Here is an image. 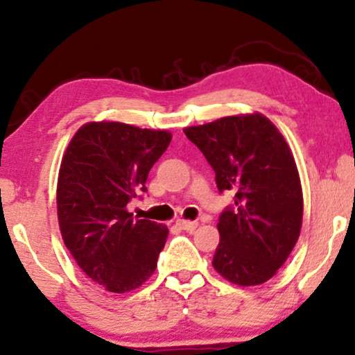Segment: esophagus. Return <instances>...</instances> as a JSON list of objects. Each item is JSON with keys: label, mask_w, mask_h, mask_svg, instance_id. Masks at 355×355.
Wrapping results in <instances>:
<instances>
[{"label": "esophagus", "mask_w": 355, "mask_h": 355, "mask_svg": "<svg viewBox=\"0 0 355 355\" xmlns=\"http://www.w3.org/2000/svg\"><path fill=\"white\" fill-rule=\"evenodd\" d=\"M177 225L180 227L182 230H187V232H193V230L198 227V222L195 220H183V219H178L177 220Z\"/></svg>", "instance_id": "1"}]
</instances>
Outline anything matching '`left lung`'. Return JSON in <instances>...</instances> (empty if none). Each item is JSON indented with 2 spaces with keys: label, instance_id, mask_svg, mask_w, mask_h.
<instances>
[{
  "label": "left lung",
  "instance_id": "obj_1",
  "mask_svg": "<svg viewBox=\"0 0 355 355\" xmlns=\"http://www.w3.org/2000/svg\"><path fill=\"white\" fill-rule=\"evenodd\" d=\"M183 131L216 172L219 191H235L234 206L219 216L212 266L234 284H263L286 263L300 235L304 196L291 148L261 113Z\"/></svg>",
  "mask_w": 355,
  "mask_h": 355
}]
</instances>
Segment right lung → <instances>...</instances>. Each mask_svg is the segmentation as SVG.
Listing matches in <instances>:
<instances>
[{
    "label": "right lung",
    "instance_id": "obj_1",
    "mask_svg": "<svg viewBox=\"0 0 355 355\" xmlns=\"http://www.w3.org/2000/svg\"><path fill=\"white\" fill-rule=\"evenodd\" d=\"M170 141L168 131L91 121L66 148L56 188L61 237L79 268L107 291L138 289L157 266L168 229L135 220L126 205L148 191L149 170Z\"/></svg>",
    "mask_w": 355,
    "mask_h": 355
}]
</instances>
